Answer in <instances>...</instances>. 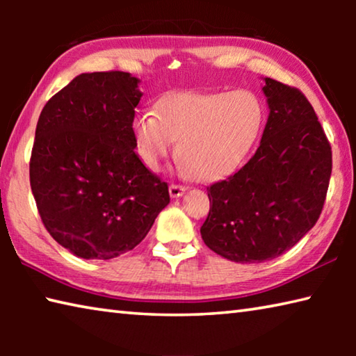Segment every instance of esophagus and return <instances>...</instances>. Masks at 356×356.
<instances>
[{
  "instance_id": "esophagus-1",
  "label": "esophagus",
  "mask_w": 356,
  "mask_h": 356,
  "mask_svg": "<svg viewBox=\"0 0 356 356\" xmlns=\"http://www.w3.org/2000/svg\"><path fill=\"white\" fill-rule=\"evenodd\" d=\"M185 190H186L185 185H179V184H171L170 185L171 197H180L185 193Z\"/></svg>"
}]
</instances>
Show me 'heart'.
<instances>
[{"instance_id": "heart-1", "label": "heart", "mask_w": 356, "mask_h": 356, "mask_svg": "<svg viewBox=\"0 0 356 356\" xmlns=\"http://www.w3.org/2000/svg\"><path fill=\"white\" fill-rule=\"evenodd\" d=\"M265 124L261 97L248 89L232 92L182 91L165 95L156 113L144 111L131 122L138 154L159 171L174 143L180 165L201 180L227 176L256 146Z\"/></svg>"}]
</instances>
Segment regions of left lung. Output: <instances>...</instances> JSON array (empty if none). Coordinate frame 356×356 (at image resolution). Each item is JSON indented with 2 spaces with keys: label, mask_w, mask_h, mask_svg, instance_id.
I'll return each mask as SVG.
<instances>
[{
  "label": "left lung",
  "mask_w": 356,
  "mask_h": 356,
  "mask_svg": "<svg viewBox=\"0 0 356 356\" xmlns=\"http://www.w3.org/2000/svg\"><path fill=\"white\" fill-rule=\"evenodd\" d=\"M270 114L248 163L207 186L204 243L240 264L272 261L298 243L322 213L331 146L300 89L265 78Z\"/></svg>",
  "instance_id": "8db88e82"
}]
</instances>
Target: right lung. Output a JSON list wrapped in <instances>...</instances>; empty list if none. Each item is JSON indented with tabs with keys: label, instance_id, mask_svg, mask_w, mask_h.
<instances>
[{
	"label": "right lung",
	"instance_id": "obj_1",
	"mask_svg": "<svg viewBox=\"0 0 356 356\" xmlns=\"http://www.w3.org/2000/svg\"><path fill=\"white\" fill-rule=\"evenodd\" d=\"M138 81L120 70L81 74L39 116L29 184L45 229L78 257L134 250L170 204L168 184L135 152Z\"/></svg>",
	"mask_w": 356,
	"mask_h": 356
}]
</instances>
